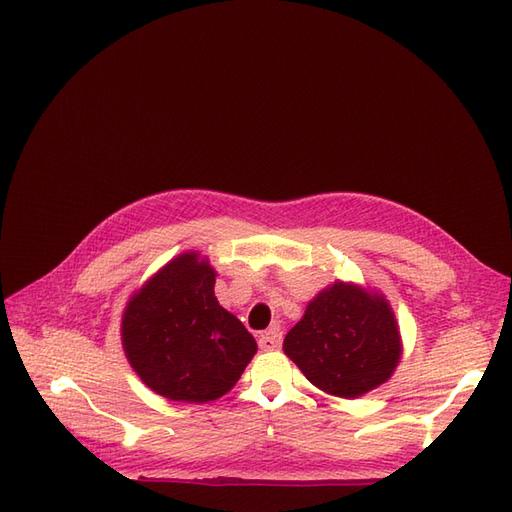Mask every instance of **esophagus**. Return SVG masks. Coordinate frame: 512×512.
Listing matches in <instances>:
<instances>
[{
    "label": "esophagus",
    "mask_w": 512,
    "mask_h": 512,
    "mask_svg": "<svg viewBox=\"0 0 512 512\" xmlns=\"http://www.w3.org/2000/svg\"><path fill=\"white\" fill-rule=\"evenodd\" d=\"M258 346L260 350H277L282 346V331L277 327L269 329L265 335L258 337Z\"/></svg>",
    "instance_id": "esophagus-1"
}]
</instances>
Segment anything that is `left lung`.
<instances>
[{
  "instance_id": "1",
  "label": "left lung",
  "mask_w": 512,
  "mask_h": 512,
  "mask_svg": "<svg viewBox=\"0 0 512 512\" xmlns=\"http://www.w3.org/2000/svg\"><path fill=\"white\" fill-rule=\"evenodd\" d=\"M284 352L320 391L354 399L393 376L401 337L382 294L335 282L309 301L284 339Z\"/></svg>"
}]
</instances>
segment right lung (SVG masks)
<instances>
[{
    "label": "right lung",
    "instance_id": "obj_1",
    "mask_svg": "<svg viewBox=\"0 0 512 512\" xmlns=\"http://www.w3.org/2000/svg\"><path fill=\"white\" fill-rule=\"evenodd\" d=\"M215 271L196 252L170 260L128 301L121 342L151 391L205 404L228 393L258 346L215 299Z\"/></svg>",
    "mask_w": 512,
    "mask_h": 512
}]
</instances>
